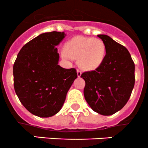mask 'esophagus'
<instances>
[{
	"label": "esophagus",
	"mask_w": 148,
	"mask_h": 148,
	"mask_svg": "<svg viewBox=\"0 0 148 148\" xmlns=\"http://www.w3.org/2000/svg\"><path fill=\"white\" fill-rule=\"evenodd\" d=\"M81 74H82L81 71H80V70H77V77H80V76H81Z\"/></svg>",
	"instance_id": "obj_1"
}]
</instances>
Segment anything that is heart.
Here are the masks:
<instances>
[{
	"label": "heart",
	"instance_id": "heart-1",
	"mask_svg": "<svg viewBox=\"0 0 148 148\" xmlns=\"http://www.w3.org/2000/svg\"><path fill=\"white\" fill-rule=\"evenodd\" d=\"M64 58L77 59L78 65L85 71H93L99 68L104 60L106 46L98 38L75 36L64 46Z\"/></svg>",
	"mask_w": 148,
	"mask_h": 148
}]
</instances>
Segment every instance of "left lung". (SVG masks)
<instances>
[{"label":"left lung","instance_id":"left-lung-1","mask_svg":"<svg viewBox=\"0 0 148 148\" xmlns=\"http://www.w3.org/2000/svg\"><path fill=\"white\" fill-rule=\"evenodd\" d=\"M106 46V55L95 71L83 73L84 97L94 112L109 116L128 101L134 86V63L125 47L105 34L98 35Z\"/></svg>","mask_w":148,"mask_h":148}]
</instances>
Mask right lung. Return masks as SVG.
I'll use <instances>...</instances> for the list:
<instances>
[{
  "instance_id": "add662e5",
  "label": "right lung",
  "mask_w": 148,
  "mask_h": 148,
  "mask_svg": "<svg viewBox=\"0 0 148 148\" xmlns=\"http://www.w3.org/2000/svg\"><path fill=\"white\" fill-rule=\"evenodd\" d=\"M64 32L41 34L26 43L14 65L15 92L23 106L39 117H49L62 109L66 95L77 75L75 68L58 65L56 47Z\"/></svg>"
}]
</instances>
